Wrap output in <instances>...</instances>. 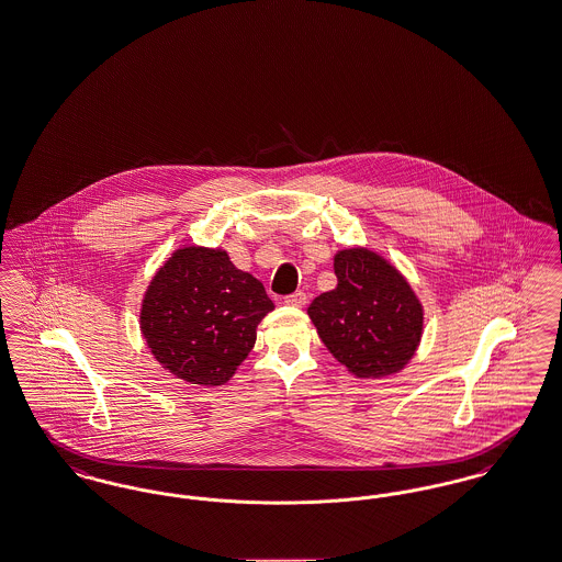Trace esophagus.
Instances as JSON below:
<instances>
[{
	"label": "esophagus",
	"instance_id": "1",
	"mask_svg": "<svg viewBox=\"0 0 562 562\" xmlns=\"http://www.w3.org/2000/svg\"><path fill=\"white\" fill-rule=\"evenodd\" d=\"M284 303L291 305V307H303L307 303V294L303 293V291H296V293L284 296Z\"/></svg>",
	"mask_w": 562,
	"mask_h": 562
}]
</instances>
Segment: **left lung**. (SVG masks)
<instances>
[{"label":"left lung","mask_w":562,"mask_h":562,"mask_svg":"<svg viewBox=\"0 0 562 562\" xmlns=\"http://www.w3.org/2000/svg\"><path fill=\"white\" fill-rule=\"evenodd\" d=\"M337 286L307 314L322 344L360 379L398 373L422 339L424 310L408 282L367 248L335 255Z\"/></svg>","instance_id":"8db88e82"}]
</instances>
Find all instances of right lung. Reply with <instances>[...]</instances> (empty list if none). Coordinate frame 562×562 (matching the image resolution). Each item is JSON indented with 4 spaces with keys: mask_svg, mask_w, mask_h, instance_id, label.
Returning <instances> with one entry per match:
<instances>
[{
    "mask_svg": "<svg viewBox=\"0 0 562 562\" xmlns=\"http://www.w3.org/2000/svg\"><path fill=\"white\" fill-rule=\"evenodd\" d=\"M273 310L263 284L234 268L225 250L188 246L154 276L140 330L166 371L195 385H221L257 341Z\"/></svg>",
    "mask_w": 562,
    "mask_h": 562,
    "instance_id": "right-lung-1",
    "label": "right lung"
}]
</instances>
